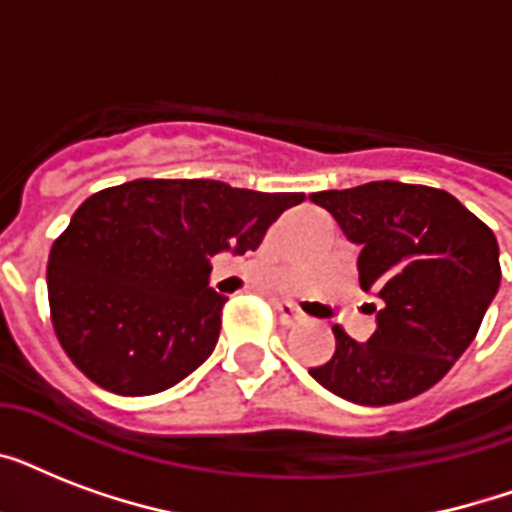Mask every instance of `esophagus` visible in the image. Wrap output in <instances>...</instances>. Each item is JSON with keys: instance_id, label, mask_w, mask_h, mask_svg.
Instances as JSON below:
<instances>
[{"instance_id": "obj_1", "label": "esophagus", "mask_w": 512, "mask_h": 512, "mask_svg": "<svg viewBox=\"0 0 512 512\" xmlns=\"http://www.w3.org/2000/svg\"><path fill=\"white\" fill-rule=\"evenodd\" d=\"M273 308H276V316H279V321L284 327H295V324H300V321L305 319L303 311L295 308L292 303H273Z\"/></svg>"}]
</instances>
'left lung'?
Returning <instances> with one entry per match:
<instances>
[{"label":"left lung","mask_w":512,"mask_h":512,"mask_svg":"<svg viewBox=\"0 0 512 512\" xmlns=\"http://www.w3.org/2000/svg\"><path fill=\"white\" fill-rule=\"evenodd\" d=\"M311 201L361 247L358 281L382 303L369 340L332 327L335 356L308 372L361 406L420 396L465 353L500 289L492 228L452 193L396 180L311 193Z\"/></svg>","instance_id":"8db88e82"}]
</instances>
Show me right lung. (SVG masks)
Segmentation results:
<instances>
[{
	"mask_svg": "<svg viewBox=\"0 0 512 512\" xmlns=\"http://www.w3.org/2000/svg\"><path fill=\"white\" fill-rule=\"evenodd\" d=\"M303 199L148 177L92 193L47 263L52 327L66 356L119 396L172 388L220 337L225 297L209 287V257L257 249Z\"/></svg>",
	"mask_w": 512,
	"mask_h": 512,
	"instance_id": "1",
	"label": "right lung"
}]
</instances>
